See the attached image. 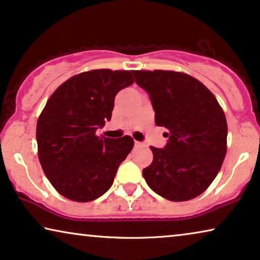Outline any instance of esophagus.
Returning <instances> with one entry per match:
<instances>
[{"label":"esophagus","mask_w":260,"mask_h":260,"mask_svg":"<svg viewBox=\"0 0 260 260\" xmlns=\"http://www.w3.org/2000/svg\"><path fill=\"white\" fill-rule=\"evenodd\" d=\"M135 146H137V147H141V146H144V144H142V142L135 141Z\"/></svg>","instance_id":"1"}]
</instances>
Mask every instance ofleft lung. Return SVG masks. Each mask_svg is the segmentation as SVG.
I'll return each instance as SVG.
<instances>
[{
    "instance_id": "1",
    "label": "left lung",
    "mask_w": 260,
    "mask_h": 260,
    "mask_svg": "<svg viewBox=\"0 0 260 260\" xmlns=\"http://www.w3.org/2000/svg\"><path fill=\"white\" fill-rule=\"evenodd\" d=\"M148 93L156 126L165 127L164 148L151 147L153 161L142 170L156 194L186 202L202 194L226 155L228 122L217 99L191 75L172 71H133Z\"/></svg>"
}]
</instances>
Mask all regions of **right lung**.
Instances as JSON below:
<instances>
[{
    "mask_svg": "<svg viewBox=\"0 0 260 260\" xmlns=\"http://www.w3.org/2000/svg\"><path fill=\"white\" fill-rule=\"evenodd\" d=\"M134 82L129 71L95 69L73 76L52 94L36 126L39 159L53 187L73 202L111 188L134 141L98 137L112 118L115 95Z\"/></svg>",
    "mask_w": 260,
    "mask_h": 260,
    "instance_id": "right-lung-1",
    "label": "right lung"
}]
</instances>
